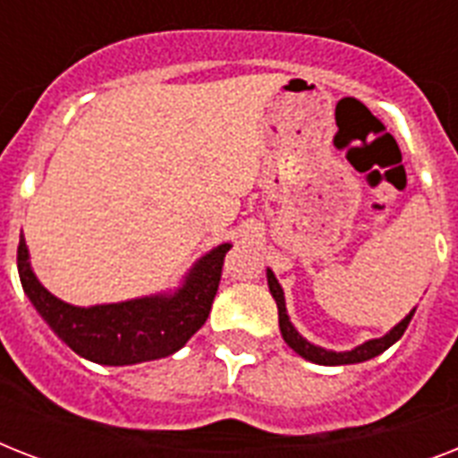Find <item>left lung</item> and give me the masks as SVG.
<instances>
[{"mask_svg":"<svg viewBox=\"0 0 458 458\" xmlns=\"http://www.w3.org/2000/svg\"><path fill=\"white\" fill-rule=\"evenodd\" d=\"M266 278H268V290H271L273 300H276V304H278V323H280V333H283V340H285L287 347H293L294 352L301 356V359H306V361H313V363H320V366H344V363H361V361H369V359H373V356L383 354L385 349H390L392 344H394V342H397L399 337L404 335V330L409 327V323H411L413 313H416V309H411V311H409V316H406L404 320H399L397 326L392 327L390 333L383 335V337H377V340L363 342V344L354 347L352 352H330V349L316 347V344H311V342L304 340V337L297 333V327L290 323V316H287L283 287H280V283L276 280V276H273L271 268L266 271Z\"/></svg>","mask_w":458,"mask_h":458,"instance_id":"8db88e82","label":"left lung"}]
</instances>
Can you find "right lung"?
I'll return each instance as SVG.
<instances>
[{"label":"right lung","mask_w":458,"mask_h":458,"mask_svg":"<svg viewBox=\"0 0 458 458\" xmlns=\"http://www.w3.org/2000/svg\"><path fill=\"white\" fill-rule=\"evenodd\" d=\"M230 247L218 244L201 257L173 294L118 304L73 306L54 297L32 273L23 235L18 242V276L32 306L75 354L102 366H131L175 354L207 323Z\"/></svg>","instance_id":"add662e5"}]
</instances>
